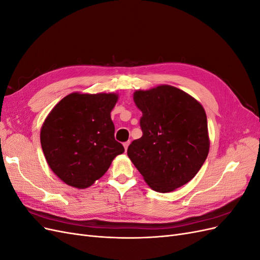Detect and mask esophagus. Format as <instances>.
Masks as SVG:
<instances>
[{"instance_id": "1", "label": "esophagus", "mask_w": 260, "mask_h": 260, "mask_svg": "<svg viewBox=\"0 0 260 260\" xmlns=\"http://www.w3.org/2000/svg\"><path fill=\"white\" fill-rule=\"evenodd\" d=\"M129 144H130V142H124V143H123V147H124V151H125V152H127Z\"/></svg>"}]
</instances>
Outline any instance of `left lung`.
Segmentation results:
<instances>
[{"label":"left lung","instance_id":"8db88e82","mask_svg":"<svg viewBox=\"0 0 260 260\" xmlns=\"http://www.w3.org/2000/svg\"><path fill=\"white\" fill-rule=\"evenodd\" d=\"M133 101L142 112L143 136L128 147V156L152 190L169 193L198 174L209 152L205 109L176 86L137 90Z\"/></svg>","mask_w":260,"mask_h":260}]
</instances>
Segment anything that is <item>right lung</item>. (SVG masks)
I'll return each mask as SVG.
<instances>
[{
  "label": "right lung",
  "instance_id": "right-lung-1",
  "mask_svg": "<svg viewBox=\"0 0 260 260\" xmlns=\"http://www.w3.org/2000/svg\"><path fill=\"white\" fill-rule=\"evenodd\" d=\"M116 93L68 94L54 106L41 127L46 162L62 182L86 188L103 177L124 152L114 137L111 112Z\"/></svg>",
  "mask_w": 260,
  "mask_h": 260
}]
</instances>
